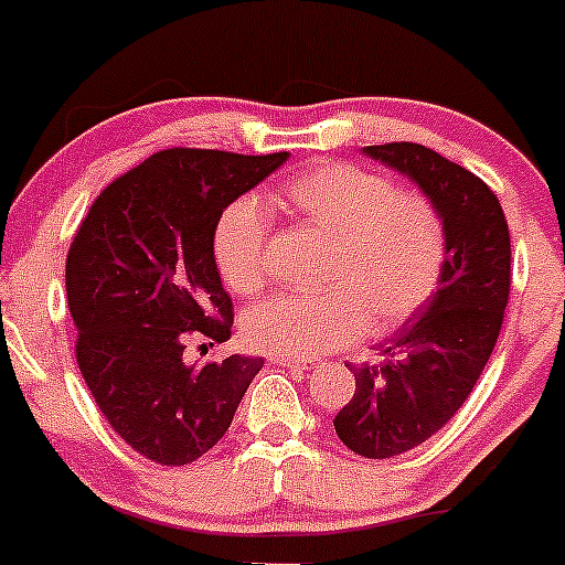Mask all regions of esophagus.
Listing matches in <instances>:
<instances>
[{
	"instance_id": "34e87169",
	"label": "esophagus",
	"mask_w": 565,
	"mask_h": 565,
	"mask_svg": "<svg viewBox=\"0 0 565 565\" xmlns=\"http://www.w3.org/2000/svg\"><path fill=\"white\" fill-rule=\"evenodd\" d=\"M270 362H273V364H278V367L297 370V373H308V370H311V364H308V362H300V359H292V356H273Z\"/></svg>"
}]
</instances>
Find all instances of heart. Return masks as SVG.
<instances>
[{"label": "heart", "instance_id": "b5f03b06", "mask_svg": "<svg viewBox=\"0 0 565 565\" xmlns=\"http://www.w3.org/2000/svg\"><path fill=\"white\" fill-rule=\"evenodd\" d=\"M278 201L332 238L319 295H276L254 306L244 332L254 349L311 359L364 332L405 324L437 289L448 233L429 198L349 163L321 166L281 188ZM227 287L254 295L268 278V214L257 198L235 201L214 231Z\"/></svg>", "mask_w": 565, "mask_h": 565}]
</instances>
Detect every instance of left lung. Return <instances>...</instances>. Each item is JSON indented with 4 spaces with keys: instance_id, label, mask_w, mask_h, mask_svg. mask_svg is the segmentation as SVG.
I'll list each match as a JSON object with an SVG mask.
<instances>
[{
    "instance_id": "1",
    "label": "left lung",
    "mask_w": 565,
    "mask_h": 565,
    "mask_svg": "<svg viewBox=\"0 0 565 565\" xmlns=\"http://www.w3.org/2000/svg\"><path fill=\"white\" fill-rule=\"evenodd\" d=\"M362 154L411 179L448 233L437 292L383 345L381 364L353 367L356 394L334 415L345 448L392 458L443 429L486 370L510 297V227L491 188L429 147L394 141Z\"/></svg>"
}]
</instances>
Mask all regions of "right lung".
Listing matches in <instances>:
<instances>
[{
    "label": "right lung",
    "instance_id": "add662e5",
    "mask_svg": "<svg viewBox=\"0 0 565 565\" xmlns=\"http://www.w3.org/2000/svg\"><path fill=\"white\" fill-rule=\"evenodd\" d=\"M289 152L163 150L111 182L66 257L77 364L93 402L136 454L182 467L231 429L263 356L184 362V340H231L233 302L214 257L222 212Z\"/></svg>",
    "mask_w": 565,
    "mask_h": 565
}]
</instances>
